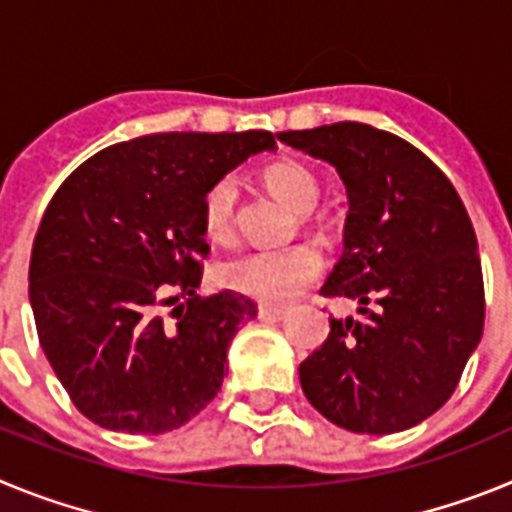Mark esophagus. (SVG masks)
<instances>
[{"instance_id":"34e87169","label":"esophagus","mask_w":512,"mask_h":512,"mask_svg":"<svg viewBox=\"0 0 512 512\" xmlns=\"http://www.w3.org/2000/svg\"><path fill=\"white\" fill-rule=\"evenodd\" d=\"M287 310L284 307H271V305H261L259 307V318L269 320V323H277V320H284Z\"/></svg>"}]
</instances>
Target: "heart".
<instances>
[{
  "label": "heart",
  "instance_id": "1",
  "mask_svg": "<svg viewBox=\"0 0 512 512\" xmlns=\"http://www.w3.org/2000/svg\"><path fill=\"white\" fill-rule=\"evenodd\" d=\"M264 182L279 200L300 215L315 210L320 200L318 176L297 161H279L269 166ZM238 184L233 176H220L202 200V225L212 241L228 243L235 230ZM323 271V256L310 243L284 248H259L225 261L217 271L220 284L253 300L284 305L300 297Z\"/></svg>",
  "mask_w": 512,
  "mask_h": 512
}]
</instances>
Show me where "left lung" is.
I'll return each mask as SVG.
<instances>
[{
  "instance_id": "obj_1",
  "label": "left lung",
  "mask_w": 512,
  "mask_h": 512,
  "mask_svg": "<svg viewBox=\"0 0 512 512\" xmlns=\"http://www.w3.org/2000/svg\"><path fill=\"white\" fill-rule=\"evenodd\" d=\"M277 138L341 176L343 256L320 295L356 300L361 315L330 318L325 343L300 364L302 392L346 431L413 428L449 400L482 338L472 220L446 174L397 135L333 122Z\"/></svg>"
}]
</instances>
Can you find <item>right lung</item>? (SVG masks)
Instances as JSON below:
<instances>
[{"label":"right lung","mask_w":512,"mask_h":512,"mask_svg":"<svg viewBox=\"0 0 512 512\" xmlns=\"http://www.w3.org/2000/svg\"><path fill=\"white\" fill-rule=\"evenodd\" d=\"M274 135L156 133L94 153L53 194L30 256L45 359L76 408L120 433H166L220 392L251 297L197 295L207 189ZM179 296L188 302L160 318Z\"/></svg>","instance_id":"obj_1"}]
</instances>
